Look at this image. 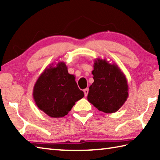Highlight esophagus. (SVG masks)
Instances as JSON below:
<instances>
[{
  "instance_id": "34e87169",
  "label": "esophagus",
  "mask_w": 160,
  "mask_h": 160,
  "mask_svg": "<svg viewBox=\"0 0 160 160\" xmlns=\"http://www.w3.org/2000/svg\"><path fill=\"white\" fill-rule=\"evenodd\" d=\"M83 91H84V93H85V97L88 96V92H89V90H88V89L86 88V89H85V90H84Z\"/></svg>"
}]
</instances>
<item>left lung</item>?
Returning <instances> with one entry per match:
<instances>
[{"instance_id": "left-lung-1", "label": "left lung", "mask_w": 160, "mask_h": 160, "mask_svg": "<svg viewBox=\"0 0 160 160\" xmlns=\"http://www.w3.org/2000/svg\"><path fill=\"white\" fill-rule=\"evenodd\" d=\"M92 73L94 82L90 86L88 102L104 113L117 112L128 97L126 75L117 64L99 58L94 60Z\"/></svg>"}]
</instances>
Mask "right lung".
Instances as JSON below:
<instances>
[{"instance_id":"obj_1","label":"right lung","mask_w":160,"mask_h":160,"mask_svg":"<svg viewBox=\"0 0 160 160\" xmlns=\"http://www.w3.org/2000/svg\"><path fill=\"white\" fill-rule=\"evenodd\" d=\"M83 97L84 92L78 88L75 75L68 73L63 61L46 68L33 88V98L37 107L52 118L67 115L75 102Z\"/></svg>"}]
</instances>
